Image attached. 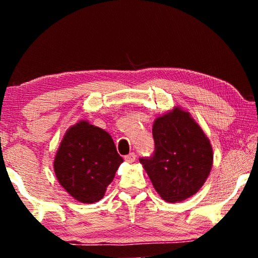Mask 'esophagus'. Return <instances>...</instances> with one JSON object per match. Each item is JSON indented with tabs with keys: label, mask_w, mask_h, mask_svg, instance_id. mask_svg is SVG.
<instances>
[{
	"label": "esophagus",
	"mask_w": 258,
	"mask_h": 258,
	"mask_svg": "<svg viewBox=\"0 0 258 258\" xmlns=\"http://www.w3.org/2000/svg\"><path fill=\"white\" fill-rule=\"evenodd\" d=\"M135 158H137V155L134 154V152H131V154H128V155H126L125 157H124V159L127 161V163H133V161L135 160Z\"/></svg>",
	"instance_id": "34e87169"
}]
</instances>
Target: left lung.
I'll return each instance as SVG.
<instances>
[{"mask_svg":"<svg viewBox=\"0 0 258 258\" xmlns=\"http://www.w3.org/2000/svg\"><path fill=\"white\" fill-rule=\"evenodd\" d=\"M155 151L142 157L156 191L164 200L176 203L191 197L206 181L213 165L209 140L190 113L175 108L155 120Z\"/></svg>","mask_w":258,"mask_h":258,"instance_id":"obj_1","label":"left lung"}]
</instances>
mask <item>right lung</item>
<instances>
[{"mask_svg": "<svg viewBox=\"0 0 258 258\" xmlns=\"http://www.w3.org/2000/svg\"><path fill=\"white\" fill-rule=\"evenodd\" d=\"M121 163L106 131L80 121L67 131L53 166L59 183L72 197L93 204L102 199Z\"/></svg>", "mask_w": 258, "mask_h": 258, "instance_id": "right-lung-1", "label": "right lung"}]
</instances>
